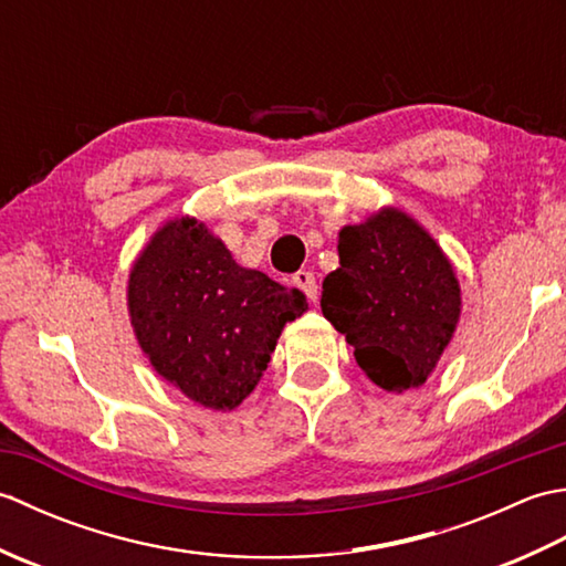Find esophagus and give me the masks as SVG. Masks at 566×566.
<instances>
[{
  "label": "esophagus",
  "instance_id": "esophagus-1",
  "mask_svg": "<svg viewBox=\"0 0 566 566\" xmlns=\"http://www.w3.org/2000/svg\"><path fill=\"white\" fill-rule=\"evenodd\" d=\"M294 284L306 294L308 302H316V298H318V284H316V276L314 274L306 272V270H298L294 274Z\"/></svg>",
  "mask_w": 566,
  "mask_h": 566
}]
</instances>
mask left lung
Wrapping results in <instances>:
<instances>
[{"label": "left lung", "mask_w": 566, "mask_h": 566, "mask_svg": "<svg viewBox=\"0 0 566 566\" xmlns=\"http://www.w3.org/2000/svg\"><path fill=\"white\" fill-rule=\"evenodd\" d=\"M340 268L321 308L384 391L418 389L438 367L462 314L450 258L413 216L381 207L338 233Z\"/></svg>", "instance_id": "left-lung-1"}]
</instances>
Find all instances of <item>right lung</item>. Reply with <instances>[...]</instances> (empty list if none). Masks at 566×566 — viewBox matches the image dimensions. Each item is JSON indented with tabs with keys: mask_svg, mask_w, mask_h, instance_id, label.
Masks as SVG:
<instances>
[{
	"mask_svg": "<svg viewBox=\"0 0 566 566\" xmlns=\"http://www.w3.org/2000/svg\"><path fill=\"white\" fill-rule=\"evenodd\" d=\"M128 316L153 369L211 411L258 387L286 323L308 308L260 270L238 264L195 216L165 221L128 274Z\"/></svg>",
	"mask_w": 566,
	"mask_h": 566,
	"instance_id": "right-lung-1",
	"label": "right lung"
}]
</instances>
